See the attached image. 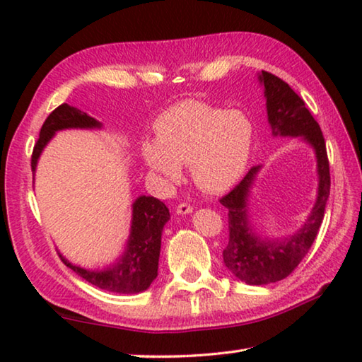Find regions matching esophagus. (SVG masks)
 <instances>
[{
  "mask_svg": "<svg viewBox=\"0 0 362 362\" xmlns=\"http://www.w3.org/2000/svg\"><path fill=\"white\" fill-rule=\"evenodd\" d=\"M192 211H193V206H189L188 203H180L175 209V212L180 214V216H187V214H189Z\"/></svg>",
  "mask_w": 362,
  "mask_h": 362,
  "instance_id": "esophagus-1",
  "label": "esophagus"
}]
</instances>
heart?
<instances>
[{
	"mask_svg": "<svg viewBox=\"0 0 362 362\" xmlns=\"http://www.w3.org/2000/svg\"><path fill=\"white\" fill-rule=\"evenodd\" d=\"M156 140L140 144L145 166L164 187L182 177L189 163L193 180L207 192H223L244 174L254 145V124L240 110L201 100L169 107L153 122Z\"/></svg>",
	"mask_w": 362,
	"mask_h": 362,
	"instance_id": "1",
	"label": "heart"
}]
</instances>
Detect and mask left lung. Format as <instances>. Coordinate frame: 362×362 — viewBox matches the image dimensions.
Instances as JSON below:
<instances>
[{
    "label": "left lung",
    "mask_w": 362,
    "mask_h": 362,
    "mask_svg": "<svg viewBox=\"0 0 362 362\" xmlns=\"http://www.w3.org/2000/svg\"><path fill=\"white\" fill-rule=\"evenodd\" d=\"M265 88L268 122L274 137H302L313 146L317 161V196L311 214L302 228L284 240H262L250 228L247 196L260 166H254L244 179L220 198L228 209L230 240L223 249L225 267L238 279L250 286L276 283L289 276L308 254L321 228L324 211L330 193V173L326 142L313 115L292 88L273 73L259 75Z\"/></svg>",
    "instance_id": "left-lung-1"
}]
</instances>
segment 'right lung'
<instances>
[{
    "instance_id": "add662e5",
    "label": "right lung",
    "mask_w": 362,
    "mask_h": 362,
    "mask_svg": "<svg viewBox=\"0 0 362 362\" xmlns=\"http://www.w3.org/2000/svg\"><path fill=\"white\" fill-rule=\"evenodd\" d=\"M102 127L99 121L90 118L69 103H62L47 116L40 131L32 155V170L41 151L52 139L54 134L62 129H94ZM169 209L163 201L153 196H139L132 204L131 235L121 259L103 269H86L70 263L65 257L60 259L71 268L78 276L88 281L99 289L116 293H139L150 287L158 276L159 250H161V233L169 220Z\"/></svg>"
}]
</instances>
